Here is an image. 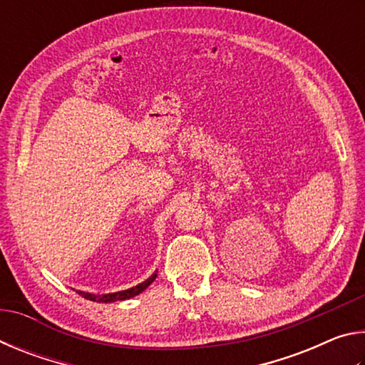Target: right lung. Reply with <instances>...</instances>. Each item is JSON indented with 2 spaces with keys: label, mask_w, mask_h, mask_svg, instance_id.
Returning <instances> with one entry per match:
<instances>
[{
  "label": "right lung",
  "mask_w": 365,
  "mask_h": 365,
  "mask_svg": "<svg viewBox=\"0 0 365 365\" xmlns=\"http://www.w3.org/2000/svg\"><path fill=\"white\" fill-rule=\"evenodd\" d=\"M158 274H153L150 279L145 280L143 283H140V285L133 287V288H128V289H123V292H117V293H109V294H90V293H85V292H77L80 296H83L85 299H90V301H98V302H114V301H123V299H128V298H133V296L140 294L141 292H145V289L151 285L156 279Z\"/></svg>",
  "instance_id": "add662e5"
}]
</instances>
